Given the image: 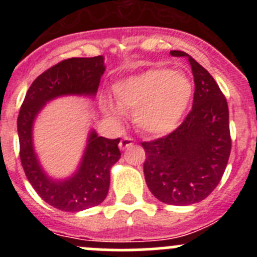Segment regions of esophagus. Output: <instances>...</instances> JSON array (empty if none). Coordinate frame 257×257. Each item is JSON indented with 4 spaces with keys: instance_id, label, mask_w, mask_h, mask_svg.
<instances>
[{
    "instance_id": "obj_1",
    "label": "esophagus",
    "mask_w": 257,
    "mask_h": 257,
    "mask_svg": "<svg viewBox=\"0 0 257 257\" xmlns=\"http://www.w3.org/2000/svg\"><path fill=\"white\" fill-rule=\"evenodd\" d=\"M133 144H134V141L131 138V137H124V138L120 141V143H119V148H120L121 150H124L131 148Z\"/></svg>"
}]
</instances>
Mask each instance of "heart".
<instances>
[{"label":"heart","instance_id":"1","mask_svg":"<svg viewBox=\"0 0 257 257\" xmlns=\"http://www.w3.org/2000/svg\"><path fill=\"white\" fill-rule=\"evenodd\" d=\"M119 109L134 112L136 123L150 136H160L174 128L183 116L193 93L188 77L167 68L149 69L119 80L113 88ZM105 112L118 114L109 103Z\"/></svg>","mask_w":257,"mask_h":257}]
</instances>
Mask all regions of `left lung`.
Masks as SVG:
<instances>
[{
    "label": "left lung",
    "instance_id": "8db88e82",
    "mask_svg": "<svg viewBox=\"0 0 257 257\" xmlns=\"http://www.w3.org/2000/svg\"><path fill=\"white\" fill-rule=\"evenodd\" d=\"M191 66L195 92L193 109L168 136L143 142L144 177L162 203L190 205L204 200L221 180L231 152L229 108L211 74L181 51Z\"/></svg>",
    "mask_w": 257,
    "mask_h": 257
}]
</instances>
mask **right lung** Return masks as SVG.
I'll return each mask as SVG.
<instances>
[{"label":"right lung","mask_w":257,"mask_h":257,"mask_svg":"<svg viewBox=\"0 0 257 257\" xmlns=\"http://www.w3.org/2000/svg\"><path fill=\"white\" fill-rule=\"evenodd\" d=\"M104 71L102 56L64 59L35 79L18 114L20 158L26 177L46 203L63 211H82L104 200L109 190L110 168L120 158V138L98 137L92 131L78 170L71 178L53 180L43 172L33 149V121L46 103L54 98L97 94Z\"/></svg>","instance_id":"1"}]
</instances>
